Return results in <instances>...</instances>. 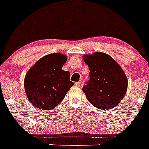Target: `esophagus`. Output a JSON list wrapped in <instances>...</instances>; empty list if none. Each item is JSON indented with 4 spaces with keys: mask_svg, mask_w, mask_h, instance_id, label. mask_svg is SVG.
I'll list each match as a JSON object with an SVG mask.
<instances>
[{
    "mask_svg": "<svg viewBox=\"0 0 149 149\" xmlns=\"http://www.w3.org/2000/svg\"><path fill=\"white\" fill-rule=\"evenodd\" d=\"M81 82L80 81H76V82H74V86H78V87H79L80 86H81Z\"/></svg>",
    "mask_w": 149,
    "mask_h": 149,
    "instance_id": "esophagus-1",
    "label": "esophagus"
}]
</instances>
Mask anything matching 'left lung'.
<instances>
[{
	"instance_id": "1",
	"label": "left lung",
	"mask_w": 149,
	"mask_h": 149,
	"mask_svg": "<svg viewBox=\"0 0 149 149\" xmlns=\"http://www.w3.org/2000/svg\"><path fill=\"white\" fill-rule=\"evenodd\" d=\"M84 61L90 70V79L82 88L88 101L98 109L115 108L127 89L124 71L111 56L104 53L84 55Z\"/></svg>"
}]
</instances>
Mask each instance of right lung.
I'll list each match as a JSON object with an SVG mask.
<instances>
[{"instance_id": "right-lung-1", "label": "right lung", "mask_w": 149, "mask_h": 149, "mask_svg": "<svg viewBox=\"0 0 149 149\" xmlns=\"http://www.w3.org/2000/svg\"><path fill=\"white\" fill-rule=\"evenodd\" d=\"M67 56L51 53L42 57L26 72L24 85L28 99L36 108L52 110L74 85L70 73L62 70Z\"/></svg>"}]
</instances>
